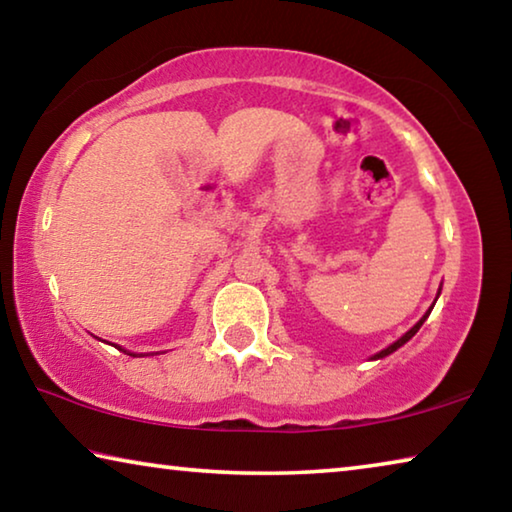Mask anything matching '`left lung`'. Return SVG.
<instances>
[{
  "label": "left lung",
  "mask_w": 512,
  "mask_h": 512,
  "mask_svg": "<svg viewBox=\"0 0 512 512\" xmlns=\"http://www.w3.org/2000/svg\"><path fill=\"white\" fill-rule=\"evenodd\" d=\"M440 293V291H438ZM431 309H433V305L429 307V311H427V314H424L420 320H418V323H415L411 329H409V332H406L404 336H400V339H397L393 345H388V348L386 350H381V352H377L375 354V357H372V359H384V357H388V354H393L397 348H402V345L406 343V341H409V339H413V336H415V332H418V329L422 327V323H424V320H427L429 318V314H431Z\"/></svg>",
  "instance_id": "1"
}]
</instances>
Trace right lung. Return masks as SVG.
Returning a JSON list of instances; mask_svg holds the SVG:
<instances>
[{
	"label": "right lung",
	"mask_w": 512,
	"mask_h": 512,
	"mask_svg": "<svg viewBox=\"0 0 512 512\" xmlns=\"http://www.w3.org/2000/svg\"><path fill=\"white\" fill-rule=\"evenodd\" d=\"M119 350H121V348H119ZM124 352H126V350H124ZM128 354H131V352H128ZM131 357H135V354H131Z\"/></svg>",
	"instance_id": "1"
}]
</instances>
